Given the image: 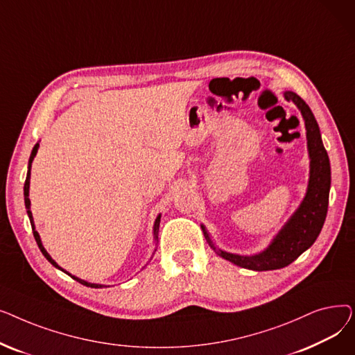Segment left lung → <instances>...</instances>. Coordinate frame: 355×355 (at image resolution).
<instances>
[{
  "instance_id": "1",
  "label": "left lung",
  "mask_w": 355,
  "mask_h": 355,
  "mask_svg": "<svg viewBox=\"0 0 355 355\" xmlns=\"http://www.w3.org/2000/svg\"><path fill=\"white\" fill-rule=\"evenodd\" d=\"M285 98L286 101H292L301 109L306 128L311 175L308 191L301 207L296 210L285 227L273 239L272 245L265 252L254 256H239L217 249L213 245L206 229L201 226L204 237H206L209 245L218 256L240 268H246L250 270H275L291 265L295 259L300 257L313 245V241L321 233L328 211L331 166L328 154L321 139L320 126L315 121L312 110L302 98L297 96L293 92H285Z\"/></svg>"
}]
</instances>
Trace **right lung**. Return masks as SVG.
I'll return each mask as SVG.
<instances>
[{
	"instance_id": "add662e5",
	"label": "right lung",
	"mask_w": 355,
	"mask_h": 355,
	"mask_svg": "<svg viewBox=\"0 0 355 355\" xmlns=\"http://www.w3.org/2000/svg\"><path fill=\"white\" fill-rule=\"evenodd\" d=\"M39 144H35L34 145V148H33V151H31V155H30V161H28V173H27V178H26V182H24V202H26V209H27V214H28V217H30V223H31V229H33V234H34V239H35V241H37V245H39V249L42 250V253L44 254V257L49 260V262L53 265V266H55L58 269H60V270H63L58 263L54 262V260L50 257V254L46 252V249L43 248V245H42V240H40V236H39V233L35 232V229H34V221H33V214H31V211H30V198H28V189H30V170H31V162H33V159H34V157H35V154H37V151H39ZM159 220H161V216H158L157 217V220H155V225H154V236H155V240L158 239V230H159ZM63 272H66V270H63ZM67 273V272H66ZM67 275H70V273H67ZM71 276V275H70ZM74 281H78L79 284H82V285H85V286H90V288H103V285H96V284H89V282H86V281H82V279H79V277H76V276H71Z\"/></svg>"
}]
</instances>
